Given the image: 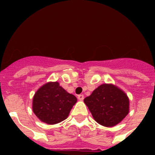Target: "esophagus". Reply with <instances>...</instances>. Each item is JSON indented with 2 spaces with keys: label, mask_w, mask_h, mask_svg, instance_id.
I'll return each instance as SVG.
<instances>
[{
  "label": "esophagus",
  "mask_w": 155,
  "mask_h": 155,
  "mask_svg": "<svg viewBox=\"0 0 155 155\" xmlns=\"http://www.w3.org/2000/svg\"><path fill=\"white\" fill-rule=\"evenodd\" d=\"M78 100H80V101H82V100L84 99V95H83V94H79L78 96Z\"/></svg>",
  "instance_id": "1"
}]
</instances>
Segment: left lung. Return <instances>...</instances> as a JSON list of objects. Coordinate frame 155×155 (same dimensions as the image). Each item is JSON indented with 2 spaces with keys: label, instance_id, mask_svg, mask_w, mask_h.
Instances as JSON below:
<instances>
[{
  "label": "left lung",
  "instance_id": "obj_1",
  "mask_svg": "<svg viewBox=\"0 0 155 155\" xmlns=\"http://www.w3.org/2000/svg\"><path fill=\"white\" fill-rule=\"evenodd\" d=\"M84 102L93 118L100 125L114 127L125 118L130 110L127 94L113 84H102L94 89Z\"/></svg>",
  "mask_w": 155,
  "mask_h": 155
}]
</instances>
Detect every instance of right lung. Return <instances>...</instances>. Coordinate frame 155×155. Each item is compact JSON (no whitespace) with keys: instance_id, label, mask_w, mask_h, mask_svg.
<instances>
[{"instance_id":"1","label":"right lung","mask_w":155,"mask_h":155,"mask_svg":"<svg viewBox=\"0 0 155 155\" xmlns=\"http://www.w3.org/2000/svg\"><path fill=\"white\" fill-rule=\"evenodd\" d=\"M77 98L60 86L59 82H47L41 86L32 98V111L39 120L50 125L68 118Z\"/></svg>"}]
</instances>
